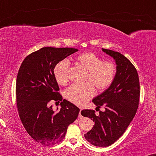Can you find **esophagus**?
Segmentation results:
<instances>
[{
    "label": "esophagus",
    "mask_w": 156,
    "mask_h": 156,
    "mask_svg": "<svg viewBox=\"0 0 156 156\" xmlns=\"http://www.w3.org/2000/svg\"><path fill=\"white\" fill-rule=\"evenodd\" d=\"M81 112H82V109H80V113H79V116H78L79 118H82V115L81 114Z\"/></svg>",
    "instance_id": "1"
}]
</instances>
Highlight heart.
Segmentation results:
<instances>
[{
  "mask_svg": "<svg viewBox=\"0 0 156 156\" xmlns=\"http://www.w3.org/2000/svg\"><path fill=\"white\" fill-rule=\"evenodd\" d=\"M76 62L87 71L86 81L84 85H72L64 92L68 100L76 105L86 104L95 94L93 86L101 91L107 89L113 82L116 74V67L112 62L104 61L92 52H85L76 57ZM69 63L67 60H60L55 66L53 75L59 85H64L69 81L68 71Z\"/></svg>",
  "mask_w": 156,
  "mask_h": 156,
  "instance_id": "heart-1",
  "label": "heart"
}]
</instances>
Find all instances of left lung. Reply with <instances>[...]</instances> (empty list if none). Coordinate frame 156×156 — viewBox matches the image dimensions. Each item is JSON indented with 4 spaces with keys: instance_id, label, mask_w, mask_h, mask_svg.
Listing matches in <instances>:
<instances>
[{
    "instance_id": "1",
    "label": "left lung",
    "mask_w": 156,
    "mask_h": 156,
    "mask_svg": "<svg viewBox=\"0 0 156 156\" xmlns=\"http://www.w3.org/2000/svg\"><path fill=\"white\" fill-rule=\"evenodd\" d=\"M102 51L111 56L117 66L110 86L93 99L97 107L104 106L105 111L96 115L94 110L84 109L81 114L95 122L85 138L93 145L105 147L116 142L132 121L138 108L140 90L138 73L131 61L118 52L107 49Z\"/></svg>"
}]
</instances>
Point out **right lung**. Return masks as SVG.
<instances>
[{
  "label": "right lung",
  "mask_w": 156,
  "mask_h": 156,
  "mask_svg": "<svg viewBox=\"0 0 156 156\" xmlns=\"http://www.w3.org/2000/svg\"><path fill=\"white\" fill-rule=\"evenodd\" d=\"M77 51L68 47H43L27 55L18 71L16 96L20 120L28 134L44 145L61 142L68 126L78 117L77 107L66 99L62 101L53 75L58 62ZM52 100L62 101L58 112L49 106Z\"/></svg>",
  "instance_id": "1"
}]
</instances>
